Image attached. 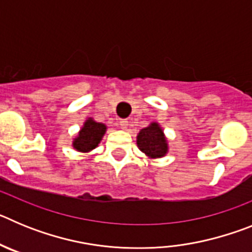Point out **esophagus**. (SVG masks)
Here are the masks:
<instances>
[{
    "label": "esophagus",
    "mask_w": 252,
    "mask_h": 252,
    "mask_svg": "<svg viewBox=\"0 0 252 252\" xmlns=\"http://www.w3.org/2000/svg\"><path fill=\"white\" fill-rule=\"evenodd\" d=\"M120 126H121V128L126 130V128H127V126H128L127 120H121V121H120Z\"/></svg>",
    "instance_id": "esophagus-1"
}]
</instances>
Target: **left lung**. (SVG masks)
Here are the masks:
<instances>
[{
    "instance_id": "1",
    "label": "left lung",
    "mask_w": 252,
    "mask_h": 252,
    "mask_svg": "<svg viewBox=\"0 0 252 252\" xmlns=\"http://www.w3.org/2000/svg\"><path fill=\"white\" fill-rule=\"evenodd\" d=\"M137 146L150 158H161L168 151V144L164 133L157 122L140 131L137 135Z\"/></svg>"
}]
</instances>
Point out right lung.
Returning a JSON list of instances; mask_svg holds the SVG:
<instances>
[{
	"label": "right lung",
	"mask_w": 252,
	"mask_h": 252,
	"mask_svg": "<svg viewBox=\"0 0 252 252\" xmlns=\"http://www.w3.org/2000/svg\"><path fill=\"white\" fill-rule=\"evenodd\" d=\"M104 131H106V126L103 124L88 120L82 127V130L79 131V136L74 140L73 146L82 153L93 150L101 142Z\"/></svg>",
	"instance_id": "1"
}]
</instances>
